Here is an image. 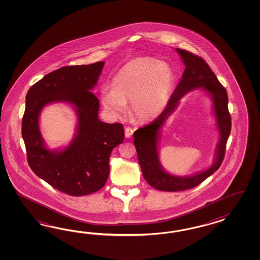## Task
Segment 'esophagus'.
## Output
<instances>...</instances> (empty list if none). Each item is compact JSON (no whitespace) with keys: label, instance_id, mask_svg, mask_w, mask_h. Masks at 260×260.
I'll return each mask as SVG.
<instances>
[{"label":"esophagus","instance_id":"1","mask_svg":"<svg viewBox=\"0 0 260 260\" xmlns=\"http://www.w3.org/2000/svg\"><path fill=\"white\" fill-rule=\"evenodd\" d=\"M133 134H134V129L129 126H126L125 128V135H126V138H131L133 136Z\"/></svg>","mask_w":260,"mask_h":260}]
</instances>
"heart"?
<instances>
[{"label":"heart","instance_id":"1","mask_svg":"<svg viewBox=\"0 0 260 260\" xmlns=\"http://www.w3.org/2000/svg\"><path fill=\"white\" fill-rule=\"evenodd\" d=\"M174 86V74L166 63L154 58H136L125 64L112 82V88H103V106L120 115L131 102L134 116L151 121L165 110Z\"/></svg>","mask_w":260,"mask_h":260}]
</instances>
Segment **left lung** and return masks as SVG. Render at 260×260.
Returning a JSON list of instances; mask_svg holds the SVG:
<instances>
[{
	"label": "left lung",
	"mask_w": 260,
	"mask_h": 260,
	"mask_svg": "<svg viewBox=\"0 0 260 260\" xmlns=\"http://www.w3.org/2000/svg\"><path fill=\"white\" fill-rule=\"evenodd\" d=\"M185 64L181 81L178 83L167 108L154 121L134 132V146L146 181L154 189L164 191H178L192 189L204 181L220 167L231 134V115L228 110V94L204 60L189 51L176 48ZM201 87L212 98L214 113L220 132L214 164L203 172L189 177H177L167 173L160 165L157 154L159 129L177 108L181 97L190 90Z\"/></svg>",
	"instance_id": "obj_1"
}]
</instances>
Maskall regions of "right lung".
<instances>
[{"instance_id": "right-lung-1", "label": "right lung", "mask_w": 260, "mask_h": 260, "mask_svg": "<svg viewBox=\"0 0 260 260\" xmlns=\"http://www.w3.org/2000/svg\"><path fill=\"white\" fill-rule=\"evenodd\" d=\"M104 64L56 70L35 83L25 97L22 136L28 165L54 189L72 197L90 194L104 187L110 174V153L125 138L122 124L99 120V100L90 91ZM59 102L70 103L77 112V134L63 150H49L39 131V113L48 103Z\"/></svg>"}]
</instances>
